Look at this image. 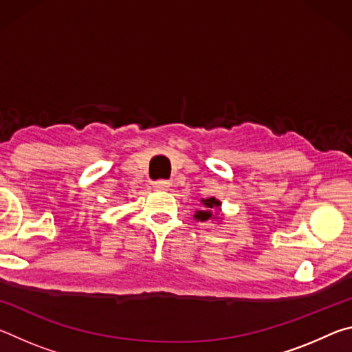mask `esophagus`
Listing matches in <instances>:
<instances>
[{"label":"esophagus","instance_id":"obj_1","mask_svg":"<svg viewBox=\"0 0 352 352\" xmlns=\"http://www.w3.org/2000/svg\"><path fill=\"white\" fill-rule=\"evenodd\" d=\"M169 186H170V183L168 180L153 182V189H157V190H164V189H168Z\"/></svg>","mask_w":352,"mask_h":352}]
</instances>
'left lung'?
Returning <instances> with one entry per match:
<instances>
[{"label":"left lung","mask_w":352,"mask_h":352,"mask_svg":"<svg viewBox=\"0 0 352 352\" xmlns=\"http://www.w3.org/2000/svg\"><path fill=\"white\" fill-rule=\"evenodd\" d=\"M201 205L204 210L195 211L194 219L200 220V222H206V220H223L222 214V201L216 197H208L201 199Z\"/></svg>","instance_id":"left-lung-1"}]
</instances>
